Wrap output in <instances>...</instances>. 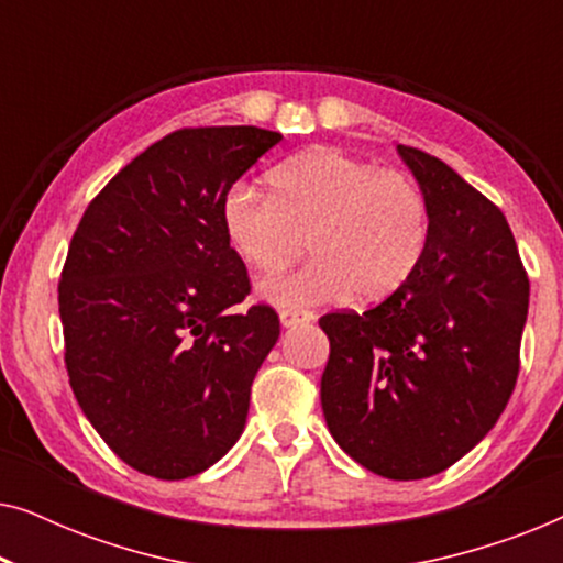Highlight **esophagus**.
I'll return each mask as SVG.
<instances>
[{
  "mask_svg": "<svg viewBox=\"0 0 563 563\" xmlns=\"http://www.w3.org/2000/svg\"><path fill=\"white\" fill-rule=\"evenodd\" d=\"M279 320L284 328H295V325H299V322H310L312 312L310 310H291V307H287V310L279 312Z\"/></svg>",
  "mask_w": 563,
  "mask_h": 563,
  "instance_id": "1",
  "label": "esophagus"
}]
</instances>
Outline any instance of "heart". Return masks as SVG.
Listing matches in <instances>:
<instances>
[{
	"instance_id": "1",
	"label": "heart",
	"mask_w": 563,
	"mask_h": 563,
	"mask_svg": "<svg viewBox=\"0 0 563 563\" xmlns=\"http://www.w3.org/2000/svg\"><path fill=\"white\" fill-rule=\"evenodd\" d=\"M268 191L238 181L222 202V230L253 272H276L302 249V268L272 276L261 291L276 305H320L351 295L389 297L418 272L430 241V207L402 172L338 148L297 153L268 172Z\"/></svg>"
}]
</instances>
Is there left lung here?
<instances>
[{"mask_svg": "<svg viewBox=\"0 0 563 563\" xmlns=\"http://www.w3.org/2000/svg\"><path fill=\"white\" fill-rule=\"evenodd\" d=\"M430 207L418 272L366 312H328L330 435L387 479H426L495 428L520 372L530 282L503 210L430 153L397 145Z\"/></svg>", "mask_w": 563, "mask_h": 563, "instance_id": "8db88e82", "label": "left lung"}]
</instances>
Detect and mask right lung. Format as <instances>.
<instances>
[{"label": "right lung", "instance_id": "add662e5", "mask_svg": "<svg viewBox=\"0 0 563 563\" xmlns=\"http://www.w3.org/2000/svg\"><path fill=\"white\" fill-rule=\"evenodd\" d=\"M279 141L251 125L174 130L107 181L71 238L58 282L68 384L135 472L187 479L243 433L279 314L233 310L251 279L222 202Z\"/></svg>", "mask_w": 563, "mask_h": 563}]
</instances>
